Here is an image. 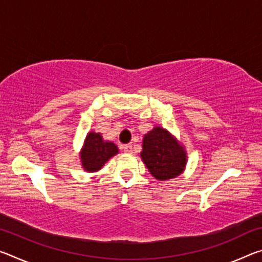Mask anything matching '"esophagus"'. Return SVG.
<instances>
[{
	"label": "esophagus",
	"instance_id": "obj_1",
	"mask_svg": "<svg viewBox=\"0 0 262 262\" xmlns=\"http://www.w3.org/2000/svg\"><path fill=\"white\" fill-rule=\"evenodd\" d=\"M123 151L127 152V154L132 152V151H133V147H132V144H130V143H129V144H126L125 147H123Z\"/></svg>",
	"mask_w": 262,
	"mask_h": 262
}]
</instances>
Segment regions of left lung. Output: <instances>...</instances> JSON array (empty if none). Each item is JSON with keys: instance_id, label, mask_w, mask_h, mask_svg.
Listing matches in <instances>:
<instances>
[{"instance_id": "obj_1", "label": "left lung", "mask_w": 262, "mask_h": 262, "mask_svg": "<svg viewBox=\"0 0 262 262\" xmlns=\"http://www.w3.org/2000/svg\"><path fill=\"white\" fill-rule=\"evenodd\" d=\"M141 158L150 173L158 180L179 176L186 165V152L174 137L161 127L144 135Z\"/></svg>"}]
</instances>
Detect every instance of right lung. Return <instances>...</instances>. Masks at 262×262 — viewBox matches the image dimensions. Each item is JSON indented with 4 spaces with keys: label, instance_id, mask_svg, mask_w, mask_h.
Instances as JSON below:
<instances>
[{
    "label": "right lung",
    "instance_id": "1",
    "mask_svg": "<svg viewBox=\"0 0 262 262\" xmlns=\"http://www.w3.org/2000/svg\"><path fill=\"white\" fill-rule=\"evenodd\" d=\"M117 154L118 148L112 142H104L98 133H89L81 152L82 165L89 172L98 171Z\"/></svg>",
    "mask_w": 262,
    "mask_h": 262
}]
</instances>
